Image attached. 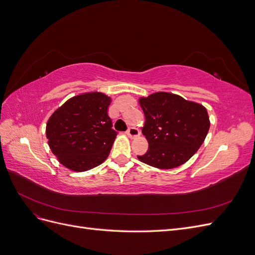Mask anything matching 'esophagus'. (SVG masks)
Returning <instances> with one entry per match:
<instances>
[{
	"label": "esophagus",
	"mask_w": 255,
	"mask_h": 255,
	"mask_svg": "<svg viewBox=\"0 0 255 255\" xmlns=\"http://www.w3.org/2000/svg\"><path fill=\"white\" fill-rule=\"evenodd\" d=\"M127 135L129 137V138H135V137H138L140 135V132L139 129L134 128V127H130L128 130H127Z\"/></svg>",
	"instance_id": "obj_1"
}]
</instances>
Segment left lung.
<instances>
[{
  "instance_id": "obj_1",
  "label": "left lung",
  "mask_w": 255,
  "mask_h": 255,
  "mask_svg": "<svg viewBox=\"0 0 255 255\" xmlns=\"http://www.w3.org/2000/svg\"><path fill=\"white\" fill-rule=\"evenodd\" d=\"M138 102L145 121L141 132L149 143L142 163L158 169L179 167L202 145L211 127L205 107L171 92L158 91Z\"/></svg>"
}]
</instances>
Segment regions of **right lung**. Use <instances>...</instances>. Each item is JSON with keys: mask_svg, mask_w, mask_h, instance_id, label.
Instances as JSON below:
<instances>
[{"mask_svg": "<svg viewBox=\"0 0 255 255\" xmlns=\"http://www.w3.org/2000/svg\"><path fill=\"white\" fill-rule=\"evenodd\" d=\"M112 98L100 91L74 96L47 122L48 144L59 163L72 171L90 170L109 157L117 133L109 117Z\"/></svg>", "mask_w": 255, "mask_h": 255, "instance_id": "right-lung-1", "label": "right lung"}]
</instances>
